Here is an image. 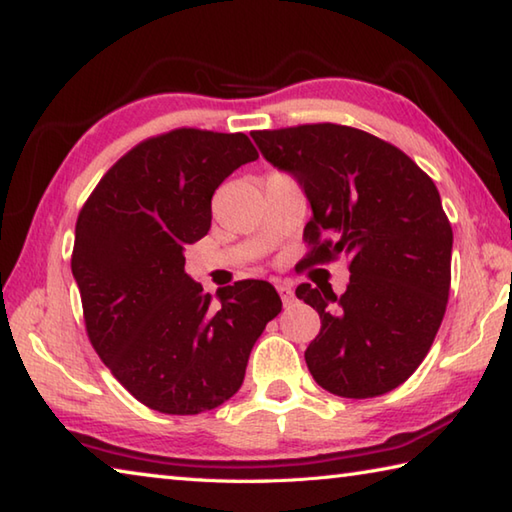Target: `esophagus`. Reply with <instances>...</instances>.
Segmentation results:
<instances>
[{
	"mask_svg": "<svg viewBox=\"0 0 512 512\" xmlns=\"http://www.w3.org/2000/svg\"><path fill=\"white\" fill-rule=\"evenodd\" d=\"M276 289H278V294H281V301H283L285 307H289V305L294 303V289H292V285L281 283Z\"/></svg>",
	"mask_w": 512,
	"mask_h": 512,
	"instance_id": "esophagus-1",
	"label": "esophagus"
}]
</instances>
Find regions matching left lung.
Here are the masks:
<instances>
[{
  "instance_id": "obj_1",
  "label": "left lung",
  "mask_w": 512,
  "mask_h": 512,
  "mask_svg": "<svg viewBox=\"0 0 512 512\" xmlns=\"http://www.w3.org/2000/svg\"><path fill=\"white\" fill-rule=\"evenodd\" d=\"M252 138L310 200L303 236L314 249L303 263L350 258L341 296L330 285L296 287L321 316L305 350L314 381L345 399L394 390L426 359L446 314L452 227L435 182L397 147L341 124Z\"/></svg>"
}]
</instances>
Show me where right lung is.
<instances>
[{
    "instance_id": "1",
    "label": "right lung",
    "mask_w": 512,
    "mask_h": 512,
    "mask_svg": "<svg viewBox=\"0 0 512 512\" xmlns=\"http://www.w3.org/2000/svg\"><path fill=\"white\" fill-rule=\"evenodd\" d=\"M256 158L245 133L169 131L115 162L77 216L71 269L86 332L115 379L151 410L223 406L281 312L272 283L238 281L211 305L185 272V247L211 227L214 191Z\"/></svg>"
}]
</instances>
